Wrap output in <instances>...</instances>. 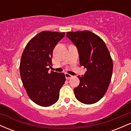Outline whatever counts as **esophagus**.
<instances>
[{
	"label": "esophagus",
	"instance_id": "1",
	"mask_svg": "<svg viewBox=\"0 0 131 131\" xmlns=\"http://www.w3.org/2000/svg\"><path fill=\"white\" fill-rule=\"evenodd\" d=\"M64 75H65V78L67 79H70L72 77H73V76H72V75L68 74V73H65Z\"/></svg>",
	"mask_w": 131,
	"mask_h": 131
}]
</instances>
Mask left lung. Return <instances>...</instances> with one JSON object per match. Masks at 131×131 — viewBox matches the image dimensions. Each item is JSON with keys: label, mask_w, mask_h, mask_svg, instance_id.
Masks as SVG:
<instances>
[{"label": "left lung", "mask_w": 131, "mask_h": 131, "mask_svg": "<svg viewBox=\"0 0 131 131\" xmlns=\"http://www.w3.org/2000/svg\"><path fill=\"white\" fill-rule=\"evenodd\" d=\"M67 36L77 47L81 66L87 69L78 76L80 83L74 89L78 100L84 104L99 102L107 91L113 73L112 58L99 36L89 31L67 32Z\"/></svg>", "instance_id": "1"}]
</instances>
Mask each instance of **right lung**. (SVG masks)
I'll return each mask as SVG.
<instances>
[{"label": "right lung", "instance_id": "obj_1", "mask_svg": "<svg viewBox=\"0 0 131 131\" xmlns=\"http://www.w3.org/2000/svg\"><path fill=\"white\" fill-rule=\"evenodd\" d=\"M64 35V32H40L28 42L22 53L19 73L23 84L31 100L40 106L56 103L66 81L64 73L48 72L52 66L53 49Z\"/></svg>", "mask_w": 131, "mask_h": 131}]
</instances>
